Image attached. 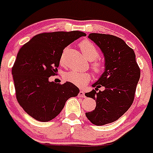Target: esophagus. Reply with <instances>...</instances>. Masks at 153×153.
Wrapping results in <instances>:
<instances>
[{
	"label": "esophagus",
	"mask_w": 153,
	"mask_h": 153,
	"mask_svg": "<svg viewBox=\"0 0 153 153\" xmlns=\"http://www.w3.org/2000/svg\"><path fill=\"white\" fill-rule=\"evenodd\" d=\"M78 96H79V97H83H83H86V96H85V93L83 90H80L79 93V94H78Z\"/></svg>",
	"instance_id": "1"
}]
</instances>
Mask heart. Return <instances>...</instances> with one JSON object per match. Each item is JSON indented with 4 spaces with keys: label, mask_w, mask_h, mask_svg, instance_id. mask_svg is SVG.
I'll list each match as a JSON object with an SVG mask.
<instances>
[{
    "label": "heart",
    "mask_w": 153,
    "mask_h": 153,
    "mask_svg": "<svg viewBox=\"0 0 153 153\" xmlns=\"http://www.w3.org/2000/svg\"><path fill=\"white\" fill-rule=\"evenodd\" d=\"M81 51L86 59L91 60V68L97 75L103 74L106 65L102 60L97 59L99 56L98 49L96 46L88 40L81 41L79 44ZM60 63H63V56L60 58ZM65 79L78 86H83L88 83L91 79V74L88 72H81L78 70H71L64 74Z\"/></svg>",
    "instance_id": "obj_1"
}]
</instances>
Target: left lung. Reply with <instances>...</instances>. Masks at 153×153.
Returning a JSON list of instances; mask_svg holds the SVG:
<instances>
[{
  "instance_id": "1",
  "label": "left lung",
  "mask_w": 153,
  "mask_h": 153,
  "mask_svg": "<svg viewBox=\"0 0 153 153\" xmlns=\"http://www.w3.org/2000/svg\"><path fill=\"white\" fill-rule=\"evenodd\" d=\"M105 56L106 69L100 78L93 84L95 90L85 93L96 100L95 109L86 116L94 125L111 123L122 117L133 102L140 68L134 51L123 40L113 35L90 33ZM104 87L103 91L99 88Z\"/></svg>"
}]
</instances>
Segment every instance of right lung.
I'll use <instances>...</instances> for the list:
<instances>
[{
  "label": "right lung",
  "instance_id": "obj_1",
  "mask_svg": "<svg viewBox=\"0 0 153 153\" xmlns=\"http://www.w3.org/2000/svg\"><path fill=\"white\" fill-rule=\"evenodd\" d=\"M86 33L78 30L56 31L35 35L23 45L12 67L16 98L24 110L40 122L52 120L61 112L69 98L79 93L70 82L55 83L63 49Z\"/></svg>",
  "mask_w": 153,
  "mask_h": 153
}]
</instances>
